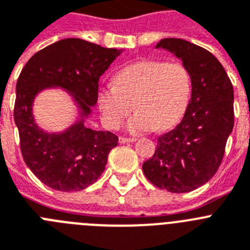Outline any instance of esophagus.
<instances>
[{
    "instance_id": "34e87169",
    "label": "esophagus",
    "mask_w": 250,
    "mask_h": 250,
    "mask_svg": "<svg viewBox=\"0 0 250 250\" xmlns=\"http://www.w3.org/2000/svg\"><path fill=\"white\" fill-rule=\"evenodd\" d=\"M136 138L134 137H119V142L121 143H129V142H134Z\"/></svg>"
}]
</instances>
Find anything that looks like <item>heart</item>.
I'll list each match as a JSON object with an SVG mask.
<instances>
[{
  "label": "heart",
  "mask_w": 250,
  "mask_h": 250,
  "mask_svg": "<svg viewBox=\"0 0 250 250\" xmlns=\"http://www.w3.org/2000/svg\"><path fill=\"white\" fill-rule=\"evenodd\" d=\"M190 94L191 75L182 62L142 60L119 71L114 85L99 90L98 105L110 128L122 125L134 105L137 113L128 123L129 131H164L179 122Z\"/></svg>",
  "instance_id": "b5f03b06"
}]
</instances>
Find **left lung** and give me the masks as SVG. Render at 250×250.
<instances>
[{
  "label": "left lung",
  "mask_w": 250,
  "mask_h": 250,
  "mask_svg": "<svg viewBox=\"0 0 250 250\" xmlns=\"http://www.w3.org/2000/svg\"><path fill=\"white\" fill-rule=\"evenodd\" d=\"M162 47L182 60L191 75V99L181 122L160 136L142 170L149 182L170 192H188L209 181L220 166L234 127V90L224 66L210 51L182 39Z\"/></svg>",
  "instance_id": "8db88e82"
}]
</instances>
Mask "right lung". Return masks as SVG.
I'll list each match as a JSON object with an SVG mask.
<instances>
[{
  "mask_svg": "<svg viewBox=\"0 0 250 250\" xmlns=\"http://www.w3.org/2000/svg\"><path fill=\"white\" fill-rule=\"evenodd\" d=\"M119 54L82 39H64L38 51L21 70L14 109L21 153L35 176L49 188L70 192L94 184L118 137L86 128L84 119L62 133L44 132L32 116L35 95L47 86H60L73 94L86 118L98 101L99 78Z\"/></svg>",
  "mask_w": 250,
  "mask_h": 250,
  "instance_id": "obj_1",
  "label": "right lung"
}]
</instances>
